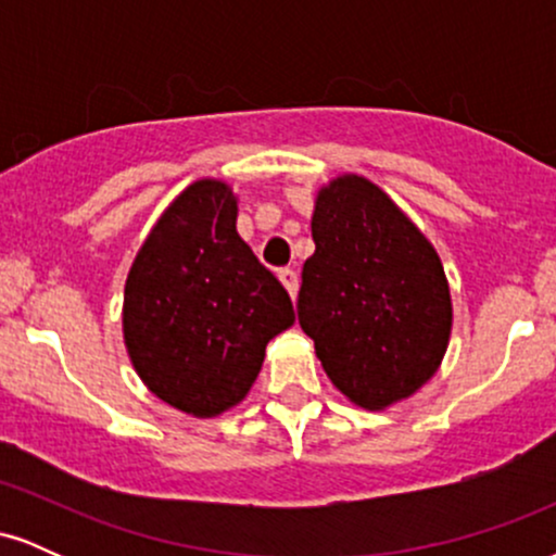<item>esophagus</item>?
Masks as SVG:
<instances>
[{
    "label": "esophagus",
    "mask_w": 556,
    "mask_h": 556,
    "mask_svg": "<svg viewBox=\"0 0 556 556\" xmlns=\"http://www.w3.org/2000/svg\"><path fill=\"white\" fill-rule=\"evenodd\" d=\"M277 277H279V282L285 285V290L290 292V298L295 300L298 298V274L292 269H279Z\"/></svg>",
    "instance_id": "esophagus-1"
}]
</instances>
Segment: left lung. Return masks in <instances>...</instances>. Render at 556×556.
<instances>
[{
  "mask_svg": "<svg viewBox=\"0 0 556 556\" xmlns=\"http://www.w3.org/2000/svg\"><path fill=\"white\" fill-rule=\"evenodd\" d=\"M298 321L340 392L366 410L413 397L442 366L450 282L420 229L363 175L321 185L311 216Z\"/></svg>",
  "mask_w": 556,
  "mask_h": 556,
  "instance_id": "1",
  "label": "left lung"
}]
</instances>
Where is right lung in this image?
Instances as JSON below:
<instances>
[{"instance_id": "add662e5", "label": "right lung", "mask_w": 556, "mask_h": 556, "mask_svg": "<svg viewBox=\"0 0 556 556\" xmlns=\"http://www.w3.org/2000/svg\"><path fill=\"white\" fill-rule=\"evenodd\" d=\"M295 324L285 287L238 235V195L190 182L132 258L123 300L127 358L154 397L216 418L251 392L266 344Z\"/></svg>"}]
</instances>
